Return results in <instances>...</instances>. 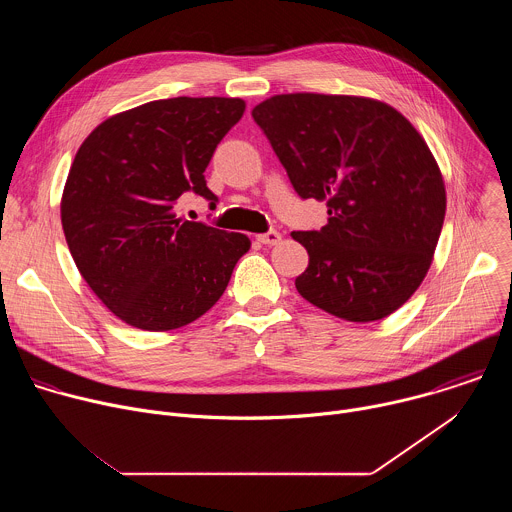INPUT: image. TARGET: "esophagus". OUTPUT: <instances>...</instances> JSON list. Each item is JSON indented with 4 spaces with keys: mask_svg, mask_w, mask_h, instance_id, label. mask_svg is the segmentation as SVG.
Segmentation results:
<instances>
[{
    "mask_svg": "<svg viewBox=\"0 0 512 512\" xmlns=\"http://www.w3.org/2000/svg\"><path fill=\"white\" fill-rule=\"evenodd\" d=\"M257 241H259V243H263V245H277V243H281V233H277V231H269V233L257 235Z\"/></svg>",
    "mask_w": 512,
    "mask_h": 512,
    "instance_id": "34e87169",
    "label": "esophagus"
}]
</instances>
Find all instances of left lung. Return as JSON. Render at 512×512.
Here are the masks:
<instances>
[{
  "instance_id": "1",
  "label": "left lung",
  "mask_w": 512,
  "mask_h": 512,
  "mask_svg": "<svg viewBox=\"0 0 512 512\" xmlns=\"http://www.w3.org/2000/svg\"><path fill=\"white\" fill-rule=\"evenodd\" d=\"M302 198L326 200L320 231H294L310 263L300 296L348 320L399 310L425 279L446 216V184L421 133L358 95L287 93L253 109Z\"/></svg>"
}]
</instances>
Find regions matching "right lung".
<instances>
[{
    "mask_svg": "<svg viewBox=\"0 0 512 512\" xmlns=\"http://www.w3.org/2000/svg\"><path fill=\"white\" fill-rule=\"evenodd\" d=\"M243 113V99H160L111 115L81 143L60 198L62 231L121 322L166 332L198 320L251 249L243 233L176 214L188 190L216 200L204 170Z\"/></svg>",
    "mask_w": 512,
    "mask_h": 512,
    "instance_id": "obj_1",
    "label": "right lung"
}]
</instances>
